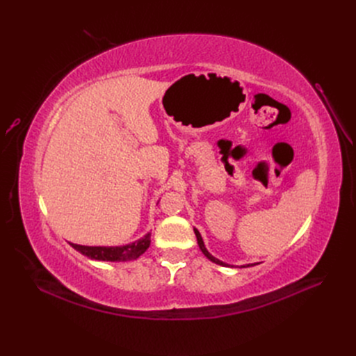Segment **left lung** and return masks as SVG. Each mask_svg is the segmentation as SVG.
Instances as JSON below:
<instances>
[{"label":"left lung","mask_w":356,"mask_h":356,"mask_svg":"<svg viewBox=\"0 0 356 356\" xmlns=\"http://www.w3.org/2000/svg\"><path fill=\"white\" fill-rule=\"evenodd\" d=\"M194 233H195V236H197V242H198V246H200V249H201V252L204 253V255L211 261V262H214V264H218V265H223V266H230V265H227V264H225V262H222V261H218L217 258H214L211 253L206 249V246H204V242H202V239H201V234H200V232L197 230V229H194ZM250 265H255V264H250ZM249 266V265H248Z\"/></svg>","instance_id":"left-lung-1"}]
</instances>
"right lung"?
<instances>
[{
	"instance_id": "1",
	"label": "right lung",
	"mask_w": 356,
	"mask_h": 356,
	"mask_svg": "<svg viewBox=\"0 0 356 356\" xmlns=\"http://www.w3.org/2000/svg\"><path fill=\"white\" fill-rule=\"evenodd\" d=\"M149 245H150V233H147L145 238L124 246H82V245L71 243V246L78 252H81L82 255H86L95 261H111V262L136 259L142 255V253L146 252Z\"/></svg>"
}]
</instances>
